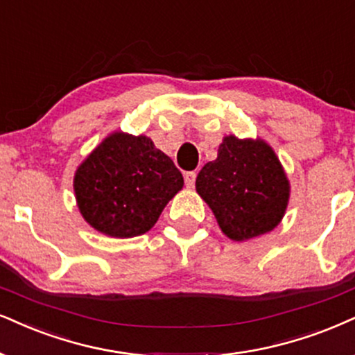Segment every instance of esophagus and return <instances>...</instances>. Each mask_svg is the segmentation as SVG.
<instances>
[{
    "instance_id": "obj_1",
    "label": "esophagus",
    "mask_w": 355,
    "mask_h": 355,
    "mask_svg": "<svg viewBox=\"0 0 355 355\" xmlns=\"http://www.w3.org/2000/svg\"><path fill=\"white\" fill-rule=\"evenodd\" d=\"M196 171H187V173H184V181H186V186L187 187H194V182H196Z\"/></svg>"
}]
</instances>
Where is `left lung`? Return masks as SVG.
I'll use <instances>...</instances> for the list:
<instances>
[{"mask_svg": "<svg viewBox=\"0 0 355 355\" xmlns=\"http://www.w3.org/2000/svg\"><path fill=\"white\" fill-rule=\"evenodd\" d=\"M196 191L227 237L245 242L282 222L291 186L268 143L229 135L218 144L217 159L200 169Z\"/></svg>", "mask_w": 355, "mask_h": 355, "instance_id": "obj_1", "label": "left lung"}]
</instances>
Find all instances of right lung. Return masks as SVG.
Returning a JSON list of instances; mask_svg holds the SVG:
<instances>
[{
    "instance_id": "right-lung-1",
    "label": "right lung",
    "mask_w": 355,
    "mask_h": 355,
    "mask_svg": "<svg viewBox=\"0 0 355 355\" xmlns=\"http://www.w3.org/2000/svg\"><path fill=\"white\" fill-rule=\"evenodd\" d=\"M182 186L181 171L151 138L123 131L108 135L73 176L82 217L113 239L146 234Z\"/></svg>"
}]
</instances>
